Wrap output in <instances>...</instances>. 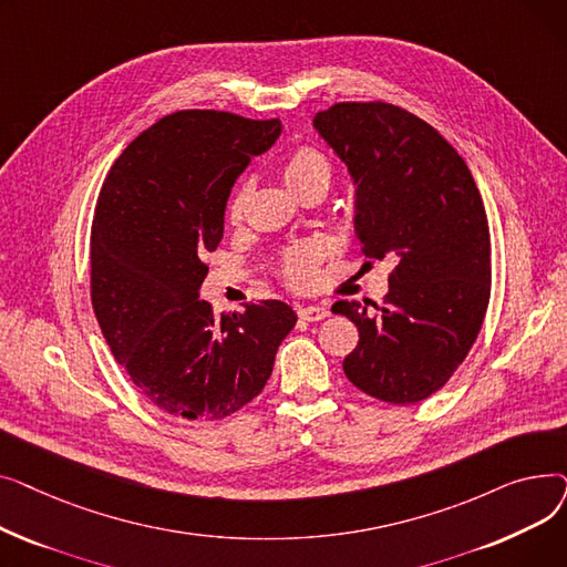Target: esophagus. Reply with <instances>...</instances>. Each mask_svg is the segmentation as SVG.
Returning <instances> with one entry per match:
<instances>
[{"mask_svg": "<svg viewBox=\"0 0 567 567\" xmlns=\"http://www.w3.org/2000/svg\"><path fill=\"white\" fill-rule=\"evenodd\" d=\"M331 315V310L326 306H303L299 308V317L306 321H321Z\"/></svg>", "mask_w": 567, "mask_h": 567, "instance_id": "1", "label": "esophagus"}]
</instances>
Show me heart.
Wrapping results in <instances>:
<instances>
[{
    "mask_svg": "<svg viewBox=\"0 0 567 567\" xmlns=\"http://www.w3.org/2000/svg\"><path fill=\"white\" fill-rule=\"evenodd\" d=\"M282 178H285V184L299 197L310 190L326 193L333 182V165L329 158H326V154L319 152V148L299 146L285 158ZM250 193H252V184L246 182L231 197V204H229V220L231 223H241ZM319 257H321L319 246H296L282 255L280 276L285 278V282L289 287H296V289L310 287L317 276Z\"/></svg>",
    "mask_w": 567,
    "mask_h": 567,
    "instance_id": "heart-1",
    "label": "heart"
}]
</instances>
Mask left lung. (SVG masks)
Masks as SVG:
<instances>
[{
  "label": "left lung",
  "mask_w": 567,
  "mask_h": 567,
  "mask_svg": "<svg viewBox=\"0 0 567 567\" xmlns=\"http://www.w3.org/2000/svg\"><path fill=\"white\" fill-rule=\"evenodd\" d=\"M312 126L353 178L365 257L395 259L377 312L359 301L331 308L361 336L344 374L377 400L415 404L445 385L481 333L492 282L483 197L455 148L398 105L336 103Z\"/></svg>",
  "instance_id": "obj_1"
}]
</instances>
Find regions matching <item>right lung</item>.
Instances as JSON below:
<instances>
[{
  "label": "right lung",
  "instance_id": "add662e5",
  "mask_svg": "<svg viewBox=\"0 0 567 567\" xmlns=\"http://www.w3.org/2000/svg\"><path fill=\"white\" fill-rule=\"evenodd\" d=\"M280 118L182 110L135 137L92 225V306L114 359L176 419L220 421L261 393L296 312L282 301L216 315L199 299L231 186Z\"/></svg>",
  "mask_w": 567,
  "mask_h": 567
}]
</instances>
